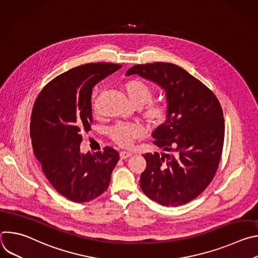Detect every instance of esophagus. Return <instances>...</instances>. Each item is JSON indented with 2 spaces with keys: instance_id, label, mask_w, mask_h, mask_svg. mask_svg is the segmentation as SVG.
<instances>
[{
  "instance_id": "1",
  "label": "esophagus",
  "mask_w": 258,
  "mask_h": 258,
  "mask_svg": "<svg viewBox=\"0 0 258 258\" xmlns=\"http://www.w3.org/2000/svg\"><path fill=\"white\" fill-rule=\"evenodd\" d=\"M131 156H132V153H130V152L122 151V152H120V153H119V157H120V159H127V158H130Z\"/></svg>"
}]
</instances>
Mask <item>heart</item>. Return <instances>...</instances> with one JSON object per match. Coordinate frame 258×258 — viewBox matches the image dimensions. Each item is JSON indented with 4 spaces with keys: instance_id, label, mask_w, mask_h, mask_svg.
<instances>
[{
    "instance_id": "1",
    "label": "heart",
    "mask_w": 258,
    "mask_h": 258,
    "mask_svg": "<svg viewBox=\"0 0 258 258\" xmlns=\"http://www.w3.org/2000/svg\"><path fill=\"white\" fill-rule=\"evenodd\" d=\"M124 91L135 107L144 106L142 117L149 125L158 126L164 122L167 116V104L162 100L151 101L155 95L153 87L143 81L133 80L124 85ZM98 102L99 100L96 99L93 103V109L96 113H98ZM143 134L144 128L140 124H116L109 131V138L120 148L127 149Z\"/></svg>"
}]
</instances>
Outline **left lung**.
Here are the masks:
<instances>
[{
  "label": "left lung",
  "instance_id": "obj_1",
  "mask_svg": "<svg viewBox=\"0 0 258 258\" xmlns=\"http://www.w3.org/2000/svg\"><path fill=\"white\" fill-rule=\"evenodd\" d=\"M138 75L166 93L167 116L152 134L162 154L147 153L140 185L163 206H179L199 196L210 183L222 157L225 120L215 95L181 67L164 62L138 64Z\"/></svg>",
  "mask_w": 258,
  "mask_h": 258
}]
</instances>
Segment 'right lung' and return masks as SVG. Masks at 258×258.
Returning <instances> with one entry per match:
<instances>
[{
    "instance_id": "obj_1",
    "label": "right lung",
    "mask_w": 258,
    "mask_h": 258,
    "mask_svg": "<svg viewBox=\"0 0 258 258\" xmlns=\"http://www.w3.org/2000/svg\"><path fill=\"white\" fill-rule=\"evenodd\" d=\"M121 67L90 63L52 80L36 98L30 118L34 155L54 189L77 203L96 199L109 187L119 154L111 147L83 154V134L91 130L93 88Z\"/></svg>"
}]
</instances>
